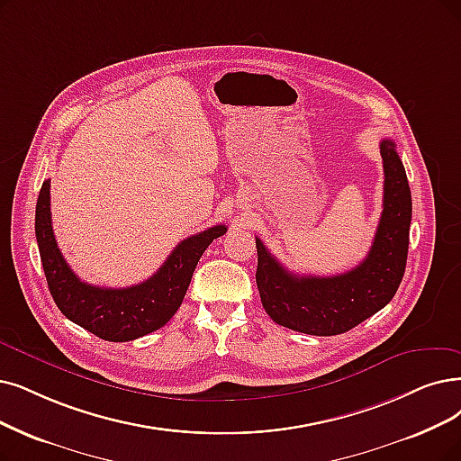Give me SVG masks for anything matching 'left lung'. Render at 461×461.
I'll return each instance as SVG.
<instances>
[{"label":"left lung","instance_id":"1","mask_svg":"<svg viewBox=\"0 0 461 461\" xmlns=\"http://www.w3.org/2000/svg\"><path fill=\"white\" fill-rule=\"evenodd\" d=\"M380 155L384 210L371 251L356 268L337 276L293 274L255 238L257 287L267 314L278 325L333 337L354 329L393 299L407 267L412 198L395 143L382 140Z\"/></svg>","mask_w":461,"mask_h":461}]
</instances>
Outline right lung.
<instances>
[{"instance_id":"obj_1","label":"right lung","mask_w":461,"mask_h":461,"mask_svg":"<svg viewBox=\"0 0 461 461\" xmlns=\"http://www.w3.org/2000/svg\"><path fill=\"white\" fill-rule=\"evenodd\" d=\"M225 232V225H215L185 238L157 274L138 285L98 287L77 278L54 240L49 179L35 206V238L54 303L69 321L109 342L134 340L167 325L185 297L202 253Z\"/></svg>"}]
</instances>
